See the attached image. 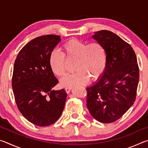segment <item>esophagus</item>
I'll list each match as a JSON object with an SVG mask.
<instances>
[{
  "mask_svg": "<svg viewBox=\"0 0 148 148\" xmlns=\"http://www.w3.org/2000/svg\"><path fill=\"white\" fill-rule=\"evenodd\" d=\"M72 89V87H66V88H65V91H66V92H67V93H69V92H70V91H71Z\"/></svg>",
  "mask_w": 148,
  "mask_h": 148,
  "instance_id": "1",
  "label": "esophagus"
}]
</instances>
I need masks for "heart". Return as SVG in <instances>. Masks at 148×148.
Returning a JSON list of instances; mask_svg holds the SVG:
<instances>
[{"instance_id":"heart-1","label":"heart","mask_w":148,"mask_h":148,"mask_svg":"<svg viewBox=\"0 0 148 148\" xmlns=\"http://www.w3.org/2000/svg\"><path fill=\"white\" fill-rule=\"evenodd\" d=\"M65 57L76 59L73 74L62 79V86L72 87L86 84L89 78L98 79L104 73L107 63L105 47L100 42L88 44L77 39H71L62 45ZM58 50H53L49 56L50 67L53 73L60 77L65 74V57Z\"/></svg>"}]
</instances>
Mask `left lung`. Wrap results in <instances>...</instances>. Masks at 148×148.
Here are the masks:
<instances>
[{"instance_id":"8db88e82","label":"left lung","mask_w":148,"mask_h":148,"mask_svg":"<svg viewBox=\"0 0 148 148\" xmlns=\"http://www.w3.org/2000/svg\"><path fill=\"white\" fill-rule=\"evenodd\" d=\"M92 38L105 47L107 63L104 73L87 87V107L100 122L119 119L136 99L139 69L133 49L114 32H95Z\"/></svg>"}]
</instances>
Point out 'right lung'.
Instances as JSON below:
<instances>
[{"label": "right lung", "instance_id": "1", "mask_svg": "<svg viewBox=\"0 0 148 148\" xmlns=\"http://www.w3.org/2000/svg\"><path fill=\"white\" fill-rule=\"evenodd\" d=\"M60 41L57 35L37 37L21 49L14 62L12 84L17 108L37 126L54 123L64 107L67 94L64 89L53 90L59 81L49 64L50 54Z\"/></svg>", "mask_w": 148, "mask_h": 148}]
</instances>
